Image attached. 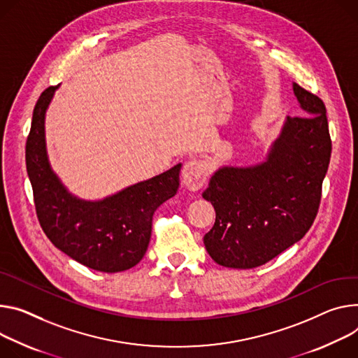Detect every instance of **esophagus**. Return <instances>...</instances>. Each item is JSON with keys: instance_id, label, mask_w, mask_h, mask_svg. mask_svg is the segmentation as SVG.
Segmentation results:
<instances>
[{"instance_id": "34e87169", "label": "esophagus", "mask_w": 358, "mask_h": 358, "mask_svg": "<svg viewBox=\"0 0 358 358\" xmlns=\"http://www.w3.org/2000/svg\"><path fill=\"white\" fill-rule=\"evenodd\" d=\"M207 176L208 167L206 164V161L200 158H192L188 162H185L181 171L182 184L189 191H199L206 184Z\"/></svg>"}]
</instances>
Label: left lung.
Listing matches in <instances>:
<instances>
[{
	"label": "left lung",
	"mask_w": 358,
	"mask_h": 358,
	"mask_svg": "<svg viewBox=\"0 0 358 358\" xmlns=\"http://www.w3.org/2000/svg\"><path fill=\"white\" fill-rule=\"evenodd\" d=\"M303 115L287 117L267 158L251 167H221L203 192L215 210L204 236L220 266L255 268L300 241L317 215L331 138L326 106L292 84Z\"/></svg>",
	"instance_id": "obj_1"
}]
</instances>
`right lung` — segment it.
<instances>
[{
	"label": "right lung",
	"instance_id": "right-lung-1",
	"mask_svg": "<svg viewBox=\"0 0 358 358\" xmlns=\"http://www.w3.org/2000/svg\"><path fill=\"white\" fill-rule=\"evenodd\" d=\"M57 88L48 87L40 95L25 145L40 225L58 250L80 264L103 273L125 271L144 257L154 211L177 194L181 164L100 201L77 199L51 170L47 157L44 121Z\"/></svg>",
	"mask_w": 358,
	"mask_h": 358
}]
</instances>
